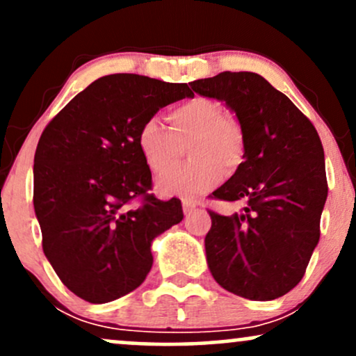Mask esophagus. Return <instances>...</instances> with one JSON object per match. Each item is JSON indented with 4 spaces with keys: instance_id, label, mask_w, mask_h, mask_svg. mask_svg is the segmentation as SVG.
I'll return each mask as SVG.
<instances>
[{
    "instance_id": "1",
    "label": "esophagus",
    "mask_w": 356,
    "mask_h": 356,
    "mask_svg": "<svg viewBox=\"0 0 356 356\" xmlns=\"http://www.w3.org/2000/svg\"><path fill=\"white\" fill-rule=\"evenodd\" d=\"M197 206H199L197 201H192V199H182V207L186 214H189V212L194 211Z\"/></svg>"
}]
</instances>
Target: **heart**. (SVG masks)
<instances>
[{
  "label": "heart",
  "instance_id": "b5f03b06",
  "mask_svg": "<svg viewBox=\"0 0 356 356\" xmlns=\"http://www.w3.org/2000/svg\"><path fill=\"white\" fill-rule=\"evenodd\" d=\"M170 132L155 118H147L137 132V147L164 195H197L222 181L226 167L238 169L246 154V136L241 122L222 113V105L211 97H192L169 112ZM188 142L191 159L175 170L178 145ZM171 170L169 171L168 169Z\"/></svg>",
  "mask_w": 356,
  "mask_h": 356
}]
</instances>
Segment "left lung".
Segmentation results:
<instances>
[{"label": "left lung", "mask_w": 356, "mask_h": 356, "mask_svg": "<svg viewBox=\"0 0 356 356\" xmlns=\"http://www.w3.org/2000/svg\"><path fill=\"white\" fill-rule=\"evenodd\" d=\"M191 87L226 102L246 136L243 164L212 192L220 201L244 202V209L232 216L209 211L207 264L227 291L276 300L300 283L320 241L328 195L320 137L309 118L257 73L222 72Z\"/></svg>", "instance_id": "obj_1"}]
</instances>
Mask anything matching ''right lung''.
<instances>
[{"label": "right lung", "mask_w": 356, "mask_h": 356, "mask_svg": "<svg viewBox=\"0 0 356 356\" xmlns=\"http://www.w3.org/2000/svg\"><path fill=\"white\" fill-rule=\"evenodd\" d=\"M186 97H194L187 83L115 73L90 83L44 127L33 167L43 252L88 303H108L144 283L152 241L184 218L179 199L149 194L152 174L137 132ZM137 198L141 206L130 208Z\"/></svg>", "instance_id": "obj_1"}]
</instances>
